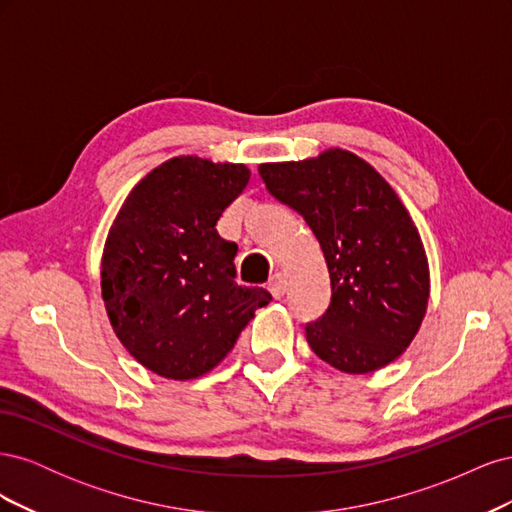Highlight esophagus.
Returning a JSON list of instances; mask_svg holds the SVG:
<instances>
[{
  "mask_svg": "<svg viewBox=\"0 0 512 512\" xmlns=\"http://www.w3.org/2000/svg\"><path fill=\"white\" fill-rule=\"evenodd\" d=\"M267 288H269V292L273 294L275 299H282L284 292H286V280H284V275H282V273H273V275L269 277Z\"/></svg>",
  "mask_w": 512,
  "mask_h": 512,
  "instance_id": "34e87169",
  "label": "esophagus"
}]
</instances>
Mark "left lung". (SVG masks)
I'll use <instances>...</instances> for the list:
<instances>
[{"label":"left lung","instance_id":"left-lung-1","mask_svg":"<svg viewBox=\"0 0 512 512\" xmlns=\"http://www.w3.org/2000/svg\"><path fill=\"white\" fill-rule=\"evenodd\" d=\"M258 173L269 194L312 228L327 260L331 303L305 324L307 344L346 374L395 361L423 322L429 271L418 230L391 185L344 149L260 164Z\"/></svg>","mask_w":512,"mask_h":512}]
</instances>
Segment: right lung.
I'll return each mask as SVG.
<instances>
[{"label":"right lung","mask_w":512,"mask_h":512,"mask_svg":"<svg viewBox=\"0 0 512 512\" xmlns=\"http://www.w3.org/2000/svg\"><path fill=\"white\" fill-rule=\"evenodd\" d=\"M250 181L243 164L194 156L164 162L136 185L108 232L102 299L119 342L173 380L207 374L271 294L235 282L237 243L218 220Z\"/></svg>","instance_id":"right-lung-1"}]
</instances>
